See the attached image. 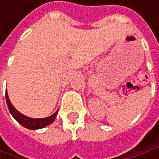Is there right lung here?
<instances>
[{"label": "right lung", "mask_w": 159, "mask_h": 159, "mask_svg": "<svg viewBox=\"0 0 159 159\" xmlns=\"http://www.w3.org/2000/svg\"><path fill=\"white\" fill-rule=\"evenodd\" d=\"M6 102H7V105L9 110V112L10 114L13 116V118L20 124L23 125L24 127L28 128V129H31V130H36V129H40V128H43L47 125H50L51 123L54 122L55 119L57 118V115L58 111H57L56 112L54 113L53 115L48 117V118H44V119H32V118H29L26 117L25 115H23L22 113L19 111H17L16 110L14 106L12 105V103L10 102L9 99V95L7 93V90H6Z\"/></svg>", "instance_id": "right-lung-1"}]
</instances>
